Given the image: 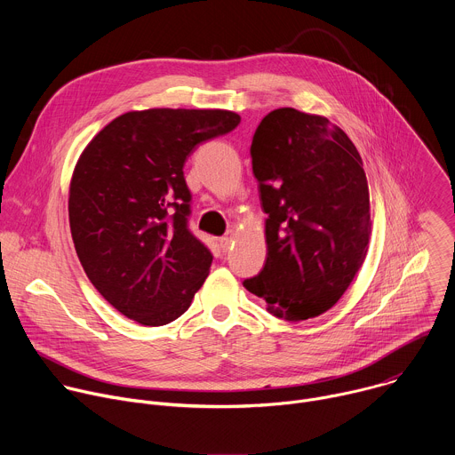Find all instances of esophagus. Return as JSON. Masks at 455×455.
I'll list each match as a JSON object with an SVG mask.
<instances>
[{
    "label": "esophagus",
    "instance_id": "obj_1",
    "mask_svg": "<svg viewBox=\"0 0 455 455\" xmlns=\"http://www.w3.org/2000/svg\"><path fill=\"white\" fill-rule=\"evenodd\" d=\"M232 239H234V234H232V232H227L223 237H220V246H221L223 251H227V250L230 248Z\"/></svg>",
    "mask_w": 455,
    "mask_h": 455
}]
</instances>
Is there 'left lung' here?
Wrapping results in <instances>:
<instances>
[{
	"instance_id": "obj_1",
	"label": "left lung",
	"mask_w": 455,
	"mask_h": 455,
	"mask_svg": "<svg viewBox=\"0 0 455 455\" xmlns=\"http://www.w3.org/2000/svg\"><path fill=\"white\" fill-rule=\"evenodd\" d=\"M251 169L267 218V261L243 286L268 311L306 320L333 307L369 244V187L362 156L326 116L293 108L257 125Z\"/></svg>"
}]
</instances>
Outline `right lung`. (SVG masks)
Returning <instances> with one entry per match:
<instances>
[{
    "label": "right lung",
    "instance_id": "add662e5",
    "mask_svg": "<svg viewBox=\"0 0 455 455\" xmlns=\"http://www.w3.org/2000/svg\"><path fill=\"white\" fill-rule=\"evenodd\" d=\"M239 122L225 109L129 111L76 165L68 214L79 261L99 293L142 326L183 315L209 275L212 253L188 230L183 165Z\"/></svg>",
    "mask_w": 455,
    "mask_h": 455
}]
</instances>
